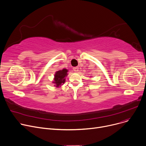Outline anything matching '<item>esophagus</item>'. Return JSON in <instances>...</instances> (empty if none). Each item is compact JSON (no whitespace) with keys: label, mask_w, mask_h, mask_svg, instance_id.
<instances>
[{"label":"esophagus","mask_w":146,"mask_h":146,"mask_svg":"<svg viewBox=\"0 0 146 146\" xmlns=\"http://www.w3.org/2000/svg\"><path fill=\"white\" fill-rule=\"evenodd\" d=\"M73 70H74L75 72H78V71H79V67H73Z\"/></svg>","instance_id":"esophagus-1"}]
</instances>
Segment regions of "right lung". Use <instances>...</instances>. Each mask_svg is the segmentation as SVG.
<instances>
[{
    "label": "right lung",
    "mask_w": 146,
    "mask_h": 146,
    "mask_svg": "<svg viewBox=\"0 0 146 146\" xmlns=\"http://www.w3.org/2000/svg\"><path fill=\"white\" fill-rule=\"evenodd\" d=\"M67 72L68 70L64 69L57 71L55 73L54 81L53 83H54V86H56V87H58L64 83L66 81V77L67 76Z\"/></svg>",
    "instance_id": "obj_1"
}]
</instances>
